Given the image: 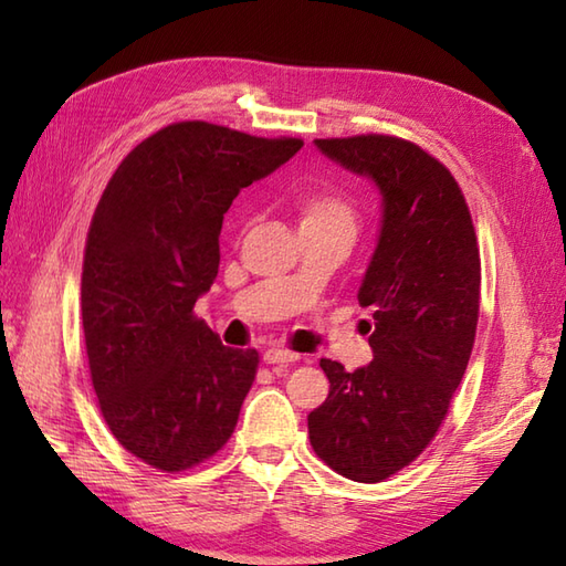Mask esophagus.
Segmentation results:
<instances>
[{"label": "esophagus", "mask_w": 566, "mask_h": 566, "mask_svg": "<svg viewBox=\"0 0 566 566\" xmlns=\"http://www.w3.org/2000/svg\"><path fill=\"white\" fill-rule=\"evenodd\" d=\"M262 359H264V363H268V365H272V367H274V365L284 367V365L296 363L298 355L292 353V350H284V347H270V350H264Z\"/></svg>", "instance_id": "34e87169"}]
</instances>
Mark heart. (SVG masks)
I'll use <instances>...</instances> for the list:
<instances>
[{
    "label": "heart",
    "mask_w": 566,
    "mask_h": 566,
    "mask_svg": "<svg viewBox=\"0 0 566 566\" xmlns=\"http://www.w3.org/2000/svg\"><path fill=\"white\" fill-rule=\"evenodd\" d=\"M296 211H298V226H302V231H306V228H318V231H343L353 238L357 233V221H359L357 209L350 201V197H345L343 191H335V189L308 191V195L298 197Z\"/></svg>",
    "instance_id": "obj_1"
}]
</instances>
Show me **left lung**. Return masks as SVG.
I'll use <instances>...</instances> for the list:
<instances>
[{"instance_id": "obj_1", "label": "left lung", "mask_w": 566, "mask_h": 566, "mask_svg": "<svg viewBox=\"0 0 566 566\" xmlns=\"http://www.w3.org/2000/svg\"><path fill=\"white\" fill-rule=\"evenodd\" d=\"M316 148L375 182L377 248L359 284L375 359L347 371L321 359L328 399L308 413L316 454L353 482L377 484L436 438L464 377L479 321L476 235L460 185L416 143L394 136L318 138Z\"/></svg>"}]
</instances>
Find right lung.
Segmentation results:
<instances>
[{"label":"right lung","instance_id":"add662e5","mask_svg":"<svg viewBox=\"0 0 566 566\" xmlns=\"http://www.w3.org/2000/svg\"><path fill=\"white\" fill-rule=\"evenodd\" d=\"M302 146L172 124L126 155L97 203L82 264L92 384L114 438L155 469L182 472L233 436L258 353L226 347L195 304L219 274L238 191Z\"/></svg>","mask_w":566,"mask_h":566}]
</instances>
